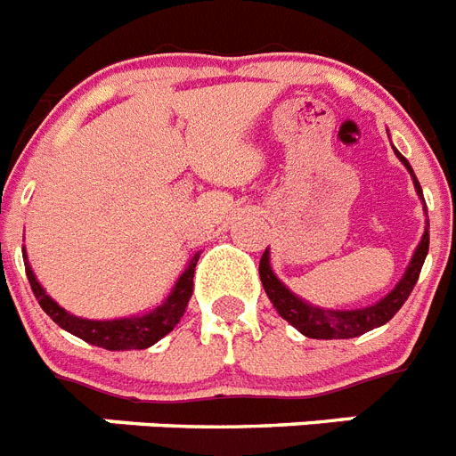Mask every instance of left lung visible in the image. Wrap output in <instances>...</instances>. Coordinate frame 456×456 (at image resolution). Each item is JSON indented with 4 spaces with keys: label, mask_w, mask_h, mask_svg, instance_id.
Instances as JSON below:
<instances>
[{
    "label": "left lung",
    "mask_w": 456,
    "mask_h": 456,
    "mask_svg": "<svg viewBox=\"0 0 456 456\" xmlns=\"http://www.w3.org/2000/svg\"><path fill=\"white\" fill-rule=\"evenodd\" d=\"M396 151V149H394ZM398 160L408 167L412 182H415L417 195L424 200L422 186L417 182L415 172L410 167V163L405 160L401 153L396 151ZM427 209V205H424ZM428 254V224L424 228L422 242L417 244L415 254L410 258L408 268H405V274L401 277L396 287L387 293L385 298L378 300L375 305H368V307H361V310H323V307H314V305L305 303L303 298H298L296 293L289 291L280 280L277 274L270 268V254L268 249L263 251L261 256V265H258V274H261L263 289L268 293L270 303L277 307L281 319H287L293 329H298L305 338H314V340H347V338L363 336L368 330L378 329L382 323L389 322L394 314H396L403 303L408 300V296L415 289L417 280H419V273H422L424 258Z\"/></svg>",
    "instance_id": "obj_1"
}]
</instances>
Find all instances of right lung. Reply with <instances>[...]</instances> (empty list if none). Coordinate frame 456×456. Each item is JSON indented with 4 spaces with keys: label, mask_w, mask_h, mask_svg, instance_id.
Wrapping results in <instances>:
<instances>
[{
    "label": "right lung",
    "mask_w": 456,
    "mask_h": 456,
    "mask_svg": "<svg viewBox=\"0 0 456 456\" xmlns=\"http://www.w3.org/2000/svg\"><path fill=\"white\" fill-rule=\"evenodd\" d=\"M25 258V273H28L29 287L34 291V298L39 300L41 310L46 312L53 322L58 323L60 329H65L71 336L81 338V340L95 345V347L111 349V352H120V349H146L156 345L160 338H165L169 330L175 329L179 319L186 312V305L193 296V274L195 263L200 258V254H195L188 261L186 270L179 274V280L175 281V287L169 291L167 298L163 303L153 307L146 314L139 317H126V319H109V322H97V319H81L77 314H69L65 307H60L55 300L44 291L37 277H34L32 268H29L28 256Z\"/></svg>",
    "instance_id": "obj_1"
}]
</instances>
